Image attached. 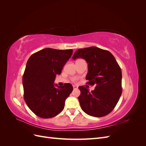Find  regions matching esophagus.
<instances>
[{
    "instance_id": "1",
    "label": "esophagus",
    "mask_w": 146,
    "mask_h": 146,
    "mask_svg": "<svg viewBox=\"0 0 146 146\" xmlns=\"http://www.w3.org/2000/svg\"><path fill=\"white\" fill-rule=\"evenodd\" d=\"M73 88H74V89H77L78 86H77L76 85H73Z\"/></svg>"
}]
</instances>
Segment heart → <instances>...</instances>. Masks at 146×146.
Here are the masks:
<instances>
[{"mask_svg":"<svg viewBox=\"0 0 146 146\" xmlns=\"http://www.w3.org/2000/svg\"><path fill=\"white\" fill-rule=\"evenodd\" d=\"M77 80H78V77H73V78H72V81L73 82H74V83L77 82Z\"/></svg>","mask_w":146,"mask_h":146,"instance_id":"obj_1","label":"heart"}]
</instances>
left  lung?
Returning <instances> with one entry per match:
<instances>
[{
	"mask_svg": "<svg viewBox=\"0 0 146 146\" xmlns=\"http://www.w3.org/2000/svg\"><path fill=\"white\" fill-rule=\"evenodd\" d=\"M78 58L85 59L88 64L86 83L95 85V90L91 92L85 86L78 87L81 108L91 116L107 115L116 107L122 94L120 66L109 51L94 46L78 49L72 59Z\"/></svg>",
	"mask_w": 146,
	"mask_h": 146,
	"instance_id": "8db88e82",
	"label": "left lung"
}]
</instances>
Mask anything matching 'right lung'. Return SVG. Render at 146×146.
Masks as SVG:
<instances>
[{
  "mask_svg": "<svg viewBox=\"0 0 146 146\" xmlns=\"http://www.w3.org/2000/svg\"><path fill=\"white\" fill-rule=\"evenodd\" d=\"M72 52V49L46 48L29 58L23 78L24 100L36 116L50 118L63 110L73 87L70 83L58 86L54 83L56 75L61 74Z\"/></svg>",
  "mask_w": 146,
  "mask_h": 146,
  "instance_id": "right-lung-1",
  "label": "right lung"
}]
</instances>
